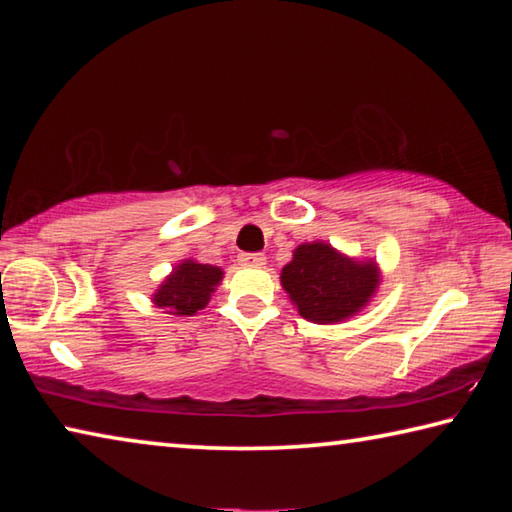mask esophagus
I'll return each mask as SVG.
<instances>
[{
  "label": "esophagus",
  "instance_id": "esophagus-1",
  "mask_svg": "<svg viewBox=\"0 0 512 512\" xmlns=\"http://www.w3.org/2000/svg\"><path fill=\"white\" fill-rule=\"evenodd\" d=\"M239 264L246 268H262L266 264V257L262 253H241Z\"/></svg>",
  "mask_w": 512,
  "mask_h": 512
}]
</instances>
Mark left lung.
Masks as SVG:
<instances>
[{
  "mask_svg": "<svg viewBox=\"0 0 512 512\" xmlns=\"http://www.w3.org/2000/svg\"><path fill=\"white\" fill-rule=\"evenodd\" d=\"M379 282L375 264H359L327 244H302L282 268V287L300 316L336 323L366 305Z\"/></svg>",
  "mask_w": 512,
  "mask_h": 512,
  "instance_id": "obj_1",
  "label": "left lung"
}]
</instances>
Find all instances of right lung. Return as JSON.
<instances>
[{"label":"right lung","instance_id":"right-lung-1","mask_svg":"<svg viewBox=\"0 0 512 512\" xmlns=\"http://www.w3.org/2000/svg\"><path fill=\"white\" fill-rule=\"evenodd\" d=\"M223 271L212 264H196L192 259L180 264L167 280H164L153 302L158 307L171 309V314L194 316L203 309L216 284H219Z\"/></svg>","mask_w":512,"mask_h":512}]
</instances>
